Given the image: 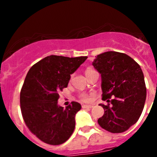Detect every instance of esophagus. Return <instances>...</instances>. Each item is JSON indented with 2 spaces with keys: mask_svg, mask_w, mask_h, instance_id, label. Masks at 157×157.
Segmentation results:
<instances>
[{
  "mask_svg": "<svg viewBox=\"0 0 157 157\" xmlns=\"http://www.w3.org/2000/svg\"><path fill=\"white\" fill-rule=\"evenodd\" d=\"M93 105H83V106H82V108L83 109H91L93 108Z\"/></svg>",
  "mask_w": 157,
  "mask_h": 157,
  "instance_id": "34e87169",
  "label": "esophagus"
}]
</instances>
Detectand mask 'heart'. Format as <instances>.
<instances>
[{
    "label": "heart",
    "mask_w": 157,
    "mask_h": 157,
    "mask_svg": "<svg viewBox=\"0 0 157 157\" xmlns=\"http://www.w3.org/2000/svg\"><path fill=\"white\" fill-rule=\"evenodd\" d=\"M91 71H93V70L87 69L85 73H86V74H88L89 72H91ZM79 97H80V99H81L83 102H90V100H91V98H90V96L87 94H84V93H82V94H80Z\"/></svg>",
    "instance_id": "heart-1"
}]
</instances>
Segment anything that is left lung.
Wrapping results in <instances>:
<instances>
[{
    "label": "left lung",
    "mask_w": 157,
    "mask_h": 157,
    "mask_svg": "<svg viewBox=\"0 0 157 157\" xmlns=\"http://www.w3.org/2000/svg\"><path fill=\"white\" fill-rule=\"evenodd\" d=\"M93 66L101 74L102 100L111 103L99 104L105 112L98 123L109 132L127 131L139 119L146 100V85L140 65L126 54L111 51L98 55Z\"/></svg>",
    "instance_id": "left-lung-1"
}]
</instances>
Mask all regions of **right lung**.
Masks as SVG:
<instances>
[{"mask_svg":"<svg viewBox=\"0 0 157 157\" xmlns=\"http://www.w3.org/2000/svg\"><path fill=\"white\" fill-rule=\"evenodd\" d=\"M50 55L35 64L20 92V109L29 131L44 143L59 145L69 139L75 128V115L81 109L77 102L64 109L58 104L60 91L67 87L71 74L86 60Z\"/></svg>","mask_w":157,"mask_h":157,"instance_id":"1","label":"right lung"}]
</instances>
